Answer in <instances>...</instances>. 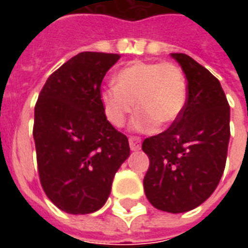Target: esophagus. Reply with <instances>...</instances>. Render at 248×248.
<instances>
[{"label": "esophagus", "mask_w": 248, "mask_h": 248, "mask_svg": "<svg viewBox=\"0 0 248 248\" xmlns=\"http://www.w3.org/2000/svg\"><path fill=\"white\" fill-rule=\"evenodd\" d=\"M140 137H137V135H130L129 137V145L130 149L133 151H137L140 149Z\"/></svg>", "instance_id": "1"}]
</instances>
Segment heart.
I'll use <instances>...</instances> for the list:
<instances>
[{
	"mask_svg": "<svg viewBox=\"0 0 248 248\" xmlns=\"http://www.w3.org/2000/svg\"><path fill=\"white\" fill-rule=\"evenodd\" d=\"M114 83L103 87L101 102L106 118L118 127L135 106L138 129L172 124L186 106V77L172 62H130L114 76Z\"/></svg>",
	"mask_w": 248,
	"mask_h": 248,
	"instance_id": "obj_1",
	"label": "heart"
}]
</instances>
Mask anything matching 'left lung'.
Masks as SVG:
<instances>
[{"label":"left lung","instance_id":"1","mask_svg":"<svg viewBox=\"0 0 248 248\" xmlns=\"http://www.w3.org/2000/svg\"><path fill=\"white\" fill-rule=\"evenodd\" d=\"M187 79L182 114L142 143L150 166L143 178L149 202L167 213L198 207L218 186L230 140V106L218 78L183 53H171Z\"/></svg>","mask_w":248,"mask_h":248}]
</instances>
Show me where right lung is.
<instances>
[{
    "label": "right lung",
    "mask_w": 248,
    "mask_h": 248,
    "mask_svg": "<svg viewBox=\"0 0 248 248\" xmlns=\"http://www.w3.org/2000/svg\"><path fill=\"white\" fill-rule=\"evenodd\" d=\"M119 54L83 51L57 69L34 108L33 137L41 186L57 207L90 214L108 201L130 155L127 137L110 124L101 83Z\"/></svg>",
    "instance_id": "add662e5"
}]
</instances>
